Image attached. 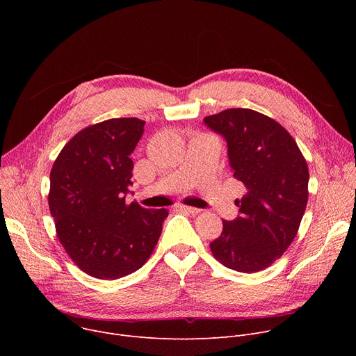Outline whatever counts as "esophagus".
I'll list each match as a JSON object with an SVG mask.
<instances>
[{
  "instance_id": "34e87169",
  "label": "esophagus",
  "mask_w": 356,
  "mask_h": 356,
  "mask_svg": "<svg viewBox=\"0 0 356 356\" xmlns=\"http://www.w3.org/2000/svg\"><path fill=\"white\" fill-rule=\"evenodd\" d=\"M180 211H187V213H190V214H198L201 210H198V209H194V207H188V206H179L177 207Z\"/></svg>"
}]
</instances>
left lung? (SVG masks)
Wrapping results in <instances>:
<instances>
[{
    "label": "left lung",
    "mask_w": 356,
    "mask_h": 356,
    "mask_svg": "<svg viewBox=\"0 0 356 356\" xmlns=\"http://www.w3.org/2000/svg\"><path fill=\"white\" fill-rule=\"evenodd\" d=\"M204 122L225 138L234 177L246 187V194L235 200L239 216L222 220L211 252L228 269L264 270L297 235L309 200L307 162L293 136L258 111L229 108Z\"/></svg>",
    "instance_id": "left-lung-1"
}]
</instances>
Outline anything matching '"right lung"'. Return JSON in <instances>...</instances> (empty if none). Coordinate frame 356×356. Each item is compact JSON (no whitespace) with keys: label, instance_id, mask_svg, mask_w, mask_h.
<instances>
[{"label":"right lung","instance_id":"right-lung-1","mask_svg":"<svg viewBox=\"0 0 356 356\" xmlns=\"http://www.w3.org/2000/svg\"><path fill=\"white\" fill-rule=\"evenodd\" d=\"M145 121L113 118L77 132L50 172L49 209L72 261L87 275L115 280L145 265L169 216L125 201L132 184L129 155Z\"/></svg>","mask_w":356,"mask_h":356}]
</instances>
